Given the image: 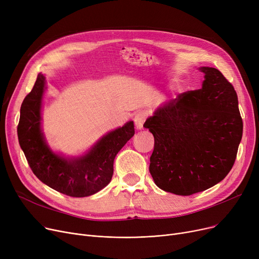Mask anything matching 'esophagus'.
<instances>
[{
    "instance_id": "34e87169",
    "label": "esophagus",
    "mask_w": 259,
    "mask_h": 259,
    "mask_svg": "<svg viewBox=\"0 0 259 259\" xmlns=\"http://www.w3.org/2000/svg\"><path fill=\"white\" fill-rule=\"evenodd\" d=\"M146 113L144 111H140L138 112L137 114H135L133 120H134V125H135V128H137L138 130H141L143 129V126H144V122L146 120Z\"/></svg>"
}]
</instances>
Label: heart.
Instances as JSON below:
<instances>
[{
    "instance_id": "heart-1",
    "label": "heart",
    "mask_w": 259,
    "mask_h": 259,
    "mask_svg": "<svg viewBox=\"0 0 259 259\" xmlns=\"http://www.w3.org/2000/svg\"><path fill=\"white\" fill-rule=\"evenodd\" d=\"M172 90H173L174 94H181V93H183L184 92V84L183 83H179V84L174 85Z\"/></svg>"
}]
</instances>
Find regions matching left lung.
<instances>
[{
	"label": "left lung",
	"mask_w": 259,
	"mask_h": 259,
	"mask_svg": "<svg viewBox=\"0 0 259 259\" xmlns=\"http://www.w3.org/2000/svg\"><path fill=\"white\" fill-rule=\"evenodd\" d=\"M198 90L158 107L144 124L154 137L150 173L155 185L191 195L222 182L232 169L242 137L234 87L213 67Z\"/></svg>",
	"instance_id": "left-lung-1"
}]
</instances>
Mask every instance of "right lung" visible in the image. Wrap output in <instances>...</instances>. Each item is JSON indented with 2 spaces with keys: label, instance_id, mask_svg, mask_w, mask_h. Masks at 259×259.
Wrapping results in <instances>:
<instances>
[{
  "label": "right lung",
  "instance_id": "right-lung-1",
  "mask_svg": "<svg viewBox=\"0 0 259 259\" xmlns=\"http://www.w3.org/2000/svg\"><path fill=\"white\" fill-rule=\"evenodd\" d=\"M46 77L38 73L31 92L24 99L18 138L27 161L36 178L56 191L72 197H86L111 182L116 154L134 135L132 120L105 134L79 156L54 152L42 130V106Z\"/></svg>",
  "mask_w": 259,
  "mask_h": 259
}]
</instances>
